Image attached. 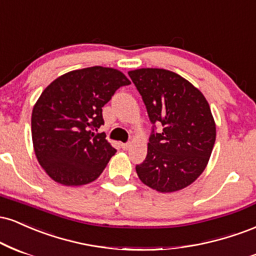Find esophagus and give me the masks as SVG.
Returning <instances> with one entry per match:
<instances>
[{"mask_svg":"<svg viewBox=\"0 0 256 256\" xmlns=\"http://www.w3.org/2000/svg\"><path fill=\"white\" fill-rule=\"evenodd\" d=\"M121 146H122V148L124 150V151H127L128 148H130V144H129V142H127V144H122Z\"/></svg>","mask_w":256,"mask_h":256,"instance_id":"1","label":"esophagus"}]
</instances>
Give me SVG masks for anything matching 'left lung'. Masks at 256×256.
I'll return each instance as SVG.
<instances>
[{
	"instance_id": "obj_1",
	"label": "left lung",
	"mask_w": 256,
	"mask_h": 256,
	"mask_svg": "<svg viewBox=\"0 0 256 256\" xmlns=\"http://www.w3.org/2000/svg\"><path fill=\"white\" fill-rule=\"evenodd\" d=\"M146 105L152 123L147 157L136 165L140 181L159 193L188 187L208 164L216 142V122L208 102L181 75L159 68L128 72Z\"/></svg>"
}]
</instances>
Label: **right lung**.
Returning a JSON list of instances; mask_svg holds the SVG:
<instances>
[{
  "mask_svg": "<svg viewBox=\"0 0 256 256\" xmlns=\"http://www.w3.org/2000/svg\"><path fill=\"white\" fill-rule=\"evenodd\" d=\"M130 81L115 68L68 72L42 92L32 110L36 157L45 172L63 186H84L97 180L116 150L94 132L104 124L102 108Z\"/></svg>",
  "mask_w": 256,
  "mask_h": 256,
  "instance_id": "1",
  "label": "right lung"
}]
</instances>
